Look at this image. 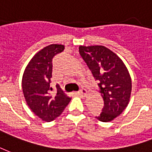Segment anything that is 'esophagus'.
<instances>
[{
	"instance_id": "obj_1",
	"label": "esophagus",
	"mask_w": 152,
	"mask_h": 152,
	"mask_svg": "<svg viewBox=\"0 0 152 152\" xmlns=\"http://www.w3.org/2000/svg\"><path fill=\"white\" fill-rule=\"evenodd\" d=\"M79 93H80L81 95H83V96H87V90L85 89V88H83V87H82L80 89V91H79Z\"/></svg>"
}]
</instances>
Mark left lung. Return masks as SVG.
<instances>
[{
	"label": "left lung",
	"instance_id": "left-lung-1",
	"mask_svg": "<svg viewBox=\"0 0 152 152\" xmlns=\"http://www.w3.org/2000/svg\"><path fill=\"white\" fill-rule=\"evenodd\" d=\"M79 53L99 83L104 105L96 118L113 121L129 104L132 83L129 71L117 54L104 46H80Z\"/></svg>",
	"mask_w": 152,
	"mask_h": 152
}]
</instances>
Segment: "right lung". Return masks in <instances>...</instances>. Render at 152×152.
Segmentation results:
<instances>
[{
    "mask_svg": "<svg viewBox=\"0 0 152 152\" xmlns=\"http://www.w3.org/2000/svg\"><path fill=\"white\" fill-rule=\"evenodd\" d=\"M65 49L62 44H51L33 56L24 71L22 81L26 104L34 113L45 121H52L61 114L71 98L59 85L51 87L54 56Z\"/></svg>",
    "mask_w": 152,
    "mask_h": 152,
    "instance_id": "obj_1",
    "label": "right lung"
}]
</instances>
